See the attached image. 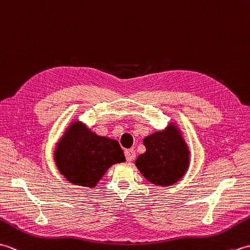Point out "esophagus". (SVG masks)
I'll use <instances>...</instances> for the list:
<instances>
[{
    "instance_id": "1",
    "label": "esophagus",
    "mask_w": 250,
    "mask_h": 250,
    "mask_svg": "<svg viewBox=\"0 0 250 250\" xmlns=\"http://www.w3.org/2000/svg\"><path fill=\"white\" fill-rule=\"evenodd\" d=\"M125 157L127 159V162H132V160H134L135 157H136V152L132 148L126 149V151H125Z\"/></svg>"
}]
</instances>
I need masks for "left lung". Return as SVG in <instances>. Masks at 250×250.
I'll return each instance as SVG.
<instances>
[{
  "label": "left lung",
  "instance_id": "obj_1",
  "mask_svg": "<svg viewBox=\"0 0 250 250\" xmlns=\"http://www.w3.org/2000/svg\"><path fill=\"white\" fill-rule=\"evenodd\" d=\"M183 131L171 122L143 139L146 151L136 159V166L146 179L156 186H171L182 180L189 168L190 151Z\"/></svg>",
  "mask_w": 250,
  "mask_h": 250
}]
</instances>
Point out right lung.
Wrapping results in <instances>:
<instances>
[{"label":"right lung","mask_w":250,"mask_h":250,"mask_svg":"<svg viewBox=\"0 0 250 250\" xmlns=\"http://www.w3.org/2000/svg\"><path fill=\"white\" fill-rule=\"evenodd\" d=\"M54 162L69 183L95 187L112 165L126 162L119 142L98 136L79 120L66 127L55 144Z\"/></svg>","instance_id":"right-lung-1"}]
</instances>
